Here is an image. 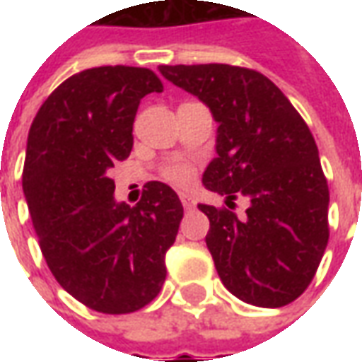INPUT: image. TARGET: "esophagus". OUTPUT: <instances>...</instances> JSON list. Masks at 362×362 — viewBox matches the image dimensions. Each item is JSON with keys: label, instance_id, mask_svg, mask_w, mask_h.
<instances>
[{"label": "esophagus", "instance_id": "34e87169", "mask_svg": "<svg viewBox=\"0 0 362 362\" xmlns=\"http://www.w3.org/2000/svg\"><path fill=\"white\" fill-rule=\"evenodd\" d=\"M180 202L184 205V209H192L194 207V197L188 196V194H180Z\"/></svg>", "mask_w": 362, "mask_h": 362}]
</instances>
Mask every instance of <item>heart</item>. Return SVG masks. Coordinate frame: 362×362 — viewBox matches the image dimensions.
Returning <instances> with one entry per match:
<instances>
[{"label":"heart","instance_id":"b5f03b06","mask_svg":"<svg viewBox=\"0 0 362 362\" xmlns=\"http://www.w3.org/2000/svg\"><path fill=\"white\" fill-rule=\"evenodd\" d=\"M163 178L168 182H173L176 186H186L194 178V166L188 163H182V160H173L160 168Z\"/></svg>","mask_w":362,"mask_h":362}]
</instances>
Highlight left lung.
Instances as JSON below:
<instances>
[{
	"instance_id": "left-lung-1",
	"label": "left lung",
	"mask_w": 362,
	"mask_h": 362,
	"mask_svg": "<svg viewBox=\"0 0 362 362\" xmlns=\"http://www.w3.org/2000/svg\"><path fill=\"white\" fill-rule=\"evenodd\" d=\"M176 87L209 106L217 157L204 186L228 207L199 204L223 285L244 303L279 308L310 285L329 238V189L303 116L259 71L227 64L160 66ZM236 197L249 207L238 218Z\"/></svg>"
}]
</instances>
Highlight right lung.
I'll return each instance as SVG.
<instances>
[{"label": "right lung", "instance_id": "obj_1", "mask_svg": "<svg viewBox=\"0 0 362 362\" xmlns=\"http://www.w3.org/2000/svg\"><path fill=\"white\" fill-rule=\"evenodd\" d=\"M160 90L147 67L85 69L44 100L28 132L23 192L44 259L69 295L103 314L158 295L184 217L163 182H147L135 207L114 199L110 173L132 153L139 100Z\"/></svg>", "mask_w": 362, "mask_h": 362}]
</instances>
